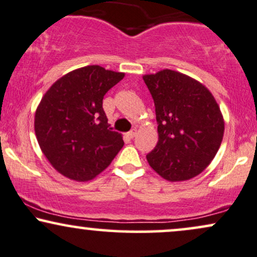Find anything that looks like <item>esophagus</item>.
I'll list each match as a JSON object with an SVG mask.
<instances>
[{"label":"esophagus","instance_id":"obj_1","mask_svg":"<svg viewBox=\"0 0 257 257\" xmlns=\"http://www.w3.org/2000/svg\"><path fill=\"white\" fill-rule=\"evenodd\" d=\"M137 134H138L137 129H133V131L126 133V137H128L129 139H134L135 137H137Z\"/></svg>","mask_w":257,"mask_h":257}]
</instances>
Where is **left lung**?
Masks as SVG:
<instances>
[{
	"label": "left lung",
	"instance_id": "left-lung-1",
	"mask_svg": "<svg viewBox=\"0 0 257 257\" xmlns=\"http://www.w3.org/2000/svg\"><path fill=\"white\" fill-rule=\"evenodd\" d=\"M142 79L154 100L159 137L148 164L169 182L194 178L214 159L224 137L217 100L205 85L176 70Z\"/></svg>",
	"mask_w": 257,
	"mask_h": 257
}]
</instances>
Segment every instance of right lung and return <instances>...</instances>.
<instances>
[{
  "mask_svg": "<svg viewBox=\"0 0 257 257\" xmlns=\"http://www.w3.org/2000/svg\"><path fill=\"white\" fill-rule=\"evenodd\" d=\"M123 78L124 73L86 66L67 73L43 95L35 115L37 141L52 168L64 177L91 181L124 145L103 110L105 93Z\"/></svg>",
  "mask_w": 257,
  "mask_h": 257,
  "instance_id": "1",
  "label": "right lung"
}]
</instances>
